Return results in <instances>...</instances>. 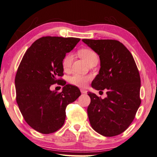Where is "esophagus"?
Masks as SVG:
<instances>
[{
    "mask_svg": "<svg viewBox=\"0 0 157 157\" xmlns=\"http://www.w3.org/2000/svg\"><path fill=\"white\" fill-rule=\"evenodd\" d=\"M80 92H81L82 94H86V93H87L86 90H84V89H81V90H80Z\"/></svg>",
    "mask_w": 157,
    "mask_h": 157,
    "instance_id": "34e87169",
    "label": "esophagus"
}]
</instances>
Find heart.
I'll return each instance as SVG.
<instances>
[{"label": "heart", "mask_w": 157, "mask_h": 157, "mask_svg": "<svg viewBox=\"0 0 157 157\" xmlns=\"http://www.w3.org/2000/svg\"><path fill=\"white\" fill-rule=\"evenodd\" d=\"M79 55L88 64L93 59L98 58L96 52L88 48H84L80 50L79 51ZM73 59V55L72 53H69L64 57L62 60V66L65 71H68L71 68ZM90 79H91L90 76L75 74L73 77H71L70 82L75 85V86L83 87L86 86Z\"/></svg>", "instance_id": "b5f03b06"}]
</instances>
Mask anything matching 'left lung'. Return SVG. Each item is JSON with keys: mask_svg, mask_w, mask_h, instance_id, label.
Listing matches in <instances>:
<instances>
[{"mask_svg": "<svg viewBox=\"0 0 157 157\" xmlns=\"http://www.w3.org/2000/svg\"><path fill=\"white\" fill-rule=\"evenodd\" d=\"M99 55L101 67L92 82L97 90H105L102 99L88 92L87 112L93 129L106 137L121 134L136 117L141 104V80L130 52L121 42L111 39H82ZM102 92V91H100Z\"/></svg>", "mask_w": 157, "mask_h": 157, "instance_id": "obj_1", "label": "left lung"}]
</instances>
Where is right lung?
<instances>
[{
    "label": "right lung",
    "mask_w": 157,
    "mask_h": 157,
    "mask_svg": "<svg viewBox=\"0 0 157 157\" xmlns=\"http://www.w3.org/2000/svg\"><path fill=\"white\" fill-rule=\"evenodd\" d=\"M80 40L78 38L43 36L27 49L19 65L15 85L16 101L25 122L41 134H49L63 125L69 103L80 95L78 87L59 78L63 76L62 60ZM64 86L51 91V85Z\"/></svg>",
    "instance_id": "obj_1"
}]
</instances>
